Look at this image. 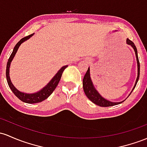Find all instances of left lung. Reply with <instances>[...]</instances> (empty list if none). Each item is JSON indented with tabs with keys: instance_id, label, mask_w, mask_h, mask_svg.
Wrapping results in <instances>:
<instances>
[{
	"instance_id": "8db88e82",
	"label": "left lung",
	"mask_w": 147,
	"mask_h": 147,
	"mask_svg": "<svg viewBox=\"0 0 147 147\" xmlns=\"http://www.w3.org/2000/svg\"><path fill=\"white\" fill-rule=\"evenodd\" d=\"M126 43L132 47L133 48L134 51L135 52V56H136V59H137V63H138V77H137V80L136 82H135V85H134V87L132 90V91L130 92V93L129 94L130 96L131 94V93L133 92L134 90V88H135L136 86L137 83H138V80H139L140 77V62H139V59H138V50H137L136 47L133 42L131 40H130L129 39L126 40ZM83 88L85 94L87 96V98L93 102L94 104L97 105L98 106H100V107H110V106H114L116 105H119L122 103L125 100H124L123 101H121V102H111V101L107 100L105 99L104 98H102V96L100 95V93L97 91V90L95 88L94 86H93V82L91 81V76H90V68L88 67V70H87L86 73L85 74L84 77L83 79Z\"/></svg>"
}]
</instances>
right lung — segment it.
I'll list each match as a JSON object with an SVG mask.
<instances>
[{"label":"right lung","mask_w":147,"mask_h":147,"mask_svg":"<svg viewBox=\"0 0 147 147\" xmlns=\"http://www.w3.org/2000/svg\"><path fill=\"white\" fill-rule=\"evenodd\" d=\"M33 34H34V33H33V34L30 35H28V36L26 37H24V38L21 39L18 42H17V44L16 45L15 47H14L13 51H12L10 56H9V59H8L7 67H6V78H7V84L8 85H9V87L10 88V89L12 90V91L13 92L14 94L20 100L23 101V102L26 103H29V104L40 102H42V101L45 100V99H47V98L49 97L50 95L53 93V91L55 90L56 86H58V84H59V82L60 81L61 78V76H62L63 72V70L67 67V65L63 66L60 70H59V72L56 74L55 76L51 79V81H50L49 83L42 88V89H41L40 91L37 92V93H23V92L19 91V90H17V88L14 87V85L12 84V82H11L10 80V77H9V67H10L11 62H12V59H14V56H15L19 46H20L24 42L28 40L30 37L33 36Z\"/></svg>","instance_id":"obj_1"}]
</instances>
